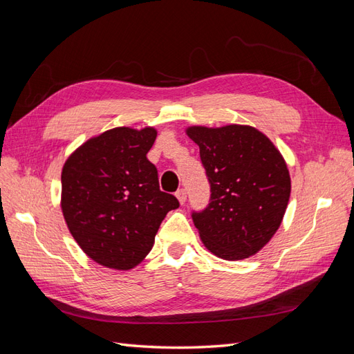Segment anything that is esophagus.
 <instances>
[{
  "label": "esophagus",
  "mask_w": 354,
  "mask_h": 354,
  "mask_svg": "<svg viewBox=\"0 0 354 354\" xmlns=\"http://www.w3.org/2000/svg\"><path fill=\"white\" fill-rule=\"evenodd\" d=\"M176 196H177V199H178V202L181 203V205H183V203H185L186 199H187L186 190H185V189H178V190L176 192Z\"/></svg>",
  "instance_id": "1"
}]
</instances>
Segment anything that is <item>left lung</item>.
Segmentation results:
<instances>
[{"label": "left lung", "instance_id": "obj_1", "mask_svg": "<svg viewBox=\"0 0 354 354\" xmlns=\"http://www.w3.org/2000/svg\"><path fill=\"white\" fill-rule=\"evenodd\" d=\"M209 181V203L192 211L203 245L224 260L259 252L279 229L291 195L285 160L263 133L248 125L190 127Z\"/></svg>", "mask_w": 354, "mask_h": 354}]
</instances>
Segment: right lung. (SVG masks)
I'll return each instance as SVG.
<instances>
[{
    "label": "right lung",
    "mask_w": 354,
    "mask_h": 354,
    "mask_svg": "<svg viewBox=\"0 0 354 354\" xmlns=\"http://www.w3.org/2000/svg\"><path fill=\"white\" fill-rule=\"evenodd\" d=\"M155 128L128 127L90 138L62 171V211L69 232L90 259L130 270L152 250L174 195L159 189L158 169L147 159Z\"/></svg>",
    "instance_id": "1"
}]
</instances>
